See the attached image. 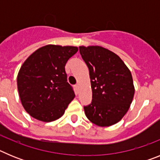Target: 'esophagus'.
Here are the masks:
<instances>
[{
  "label": "esophagus",
  "mask_w": 160,
  "mask_h": 160,
  "mask_svg": "<svg viewBox=\"0 0 160 160\" xmlns=\"http://www.w3.org/2000/svg\"><path fill=\"white\" fill-rule=\"evenodd\" d=\"M74 87H75V89H76V90H78V88H79V86H78V84H76V85H74Z\"/></svg>",
  "instance_id": "34e87169"
}]
</instances>
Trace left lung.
Masks as SVG:
<instances>
[{
  "label": "left lung",
  "instance_id": "left-lung-1",
  "mask_svg": "<svg viewBox=\"0 0 160 160\" xmlns=\"http://www.w3.org/2000/svg\"><path fill=\"white\" fill-rule=\"evenodd\" d=\"M90 73L92 101L84 106L86 116L100 127L119 122L128 112L135 88L131 71L122 59L101 46H80Z\"/></svg>",
  "mask_w": 160,
  "mask_h": 160
}]
</instances>
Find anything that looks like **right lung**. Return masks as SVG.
Returning <instances> with one entry per match:
<instances>
[{"mask_svg": "<svg viewBox=\"0 0 160 160\" xmlns=\"http://www.w3.org/2000/svg\"><path fill=\"white\" fill-rule=\"evenodd\" d=\"M75 46L48 45L25 60L18 75V89L25 110L34 118L51 122L62 116L74 98L65 70Z\"/></svg>", "mask_w": 160, "mask_h": 160, "instance_id": "add662e5", "label": "right lung"}]
</instances>
